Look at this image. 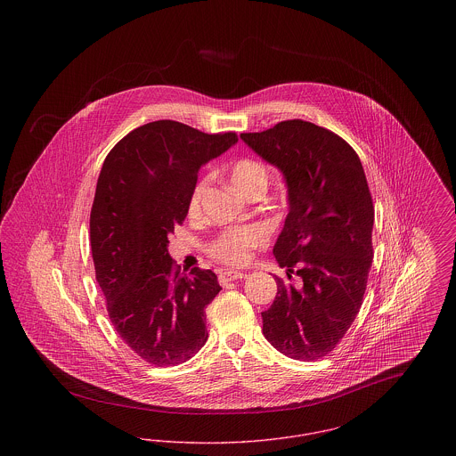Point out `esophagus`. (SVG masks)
Instances as JSON below:
<instances>
[{"mask_svg":"<svg viewBox=\"0 0 456 456\" xmlns=\"http://www.w3.org/2000/svg\"><path fill=\"white\" fill-rule=\"evenodd\" d=\"M246 275L240 273V272H234V270H224L218 273V282L222 285H227L229 282H234V281H240L244 279Z\"/></svg>","mask_w":456,"mask_h":456,"instance_id":"esophagus-1","label":"esophagus"}]
</instances>
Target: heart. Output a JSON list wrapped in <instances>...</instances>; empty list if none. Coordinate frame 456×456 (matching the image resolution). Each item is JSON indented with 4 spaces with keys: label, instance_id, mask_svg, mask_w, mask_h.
<instances>
[{
    "label": "heart",
    "instance_id": "1",
    "mask_svg": "<svg viewBox=\"0 0 456 456\" xmlns=\"http://www.w3.org/2000/svg\"><path fill=\"white\" fill-rule=\"evenodd\" d=\"M231 179L242 195L249 196L256 191L263 193L268 184V169L265 167L263 162L253 157H242L231 166ZM205 191H207V179H200L193 188V193L190 196V203H188V214L191 217L200 216ZM266 239L268 234L261 225L234 227L218 234L217 238L210 242L208 253L222 263L242 265L249 258V253L263 246Z\"/></svg>",
    "mask_w": 456,
    "mask_h": 456
}]
</instances>
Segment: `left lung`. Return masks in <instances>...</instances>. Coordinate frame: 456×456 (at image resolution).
Returning a JSON list of instances; mask_svg holds the SVG:
<instances>
[{"instance_id":"1","label":"left lung","mask_w":456,"mask_h":456,"mask_svg":"<svg viewBox=\"0 0 456 456\" xmlns=\"http://www.w3.org/2000/svg\"><path fill=\"white\" fill-rule=\"evenodd\" d=\"M255 152L282 171L289 214L273 255L289 281L261 313L265 338L285 355H328L354 323L372 263L374 205L361 159L344 138L303 119L240 133Z\"/></svg>"}]
</instances>
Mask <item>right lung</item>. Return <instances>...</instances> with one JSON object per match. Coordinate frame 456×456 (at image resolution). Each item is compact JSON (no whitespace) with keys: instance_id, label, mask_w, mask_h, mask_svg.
Here are the masks:
<instances>
[{"instance_id":"obj_1","label":"right lung","mask_w":456,"mask_h":456,"mask_svg":"<svg viewBox=\"0 0 456 456\" xmlns=\"http://www.w3.org/2000/svg\"><path fill=\"white\" fill-rule=\"evenodd\" d=\"M238 142L160 119L108 153L90 210L95 279L118 335L153 366H175L205 346V307L222 290L212 270L181 273L167 244L188 216L198 171Z\"/></svg>"}]
</instances>
